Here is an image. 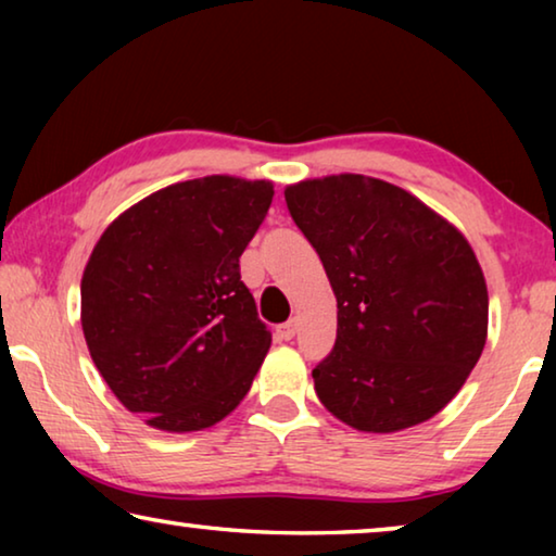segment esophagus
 Instances as JSON below:
<instances>
[{"instance_id":"esophagus-1","label":"esophagus","mask_w":556,"mask_h":556,"mask_svg":"<svg viewBox=\"0 0 556 556\" xmlns=\"http://www.w3.org/2000/svg\"><path fill=\"white\" fill-rule=\"evenodd\" d=\"M296 318H291V321L277 326V338H281V341H291V338L296 336Z\"/></svg>"}]
</instances>
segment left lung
<instances>
[{"label": "left lung", "instance_id": "obj_1", "mask_svg": "<svg viewBox=\"0 0 556 556\" xmlns=\"http://www.w3.org/2000/svg\"><path fill=\"white\" fill-rule=\"evenodd\" d=\"M338 304L336 345L314 368L324 407L390 434L434 417L464 388L488 336V289L468 240L400 186L363 174L285 191Z\"/></svg>", "mask_w": 556, "mask_h": 556}]
</instances>
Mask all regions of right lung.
Masks as SVG:
<instances>
[{
	"label": "right lung",
	"mask_w": 556,
	"mask_h": 556,
	"mask_svg": "<svg viewBox=\"0 0 556 556\" xmlns=\"http://www.w3.org/2000/svg\"><path fill=\"white\" fill-rule=\"evenodd\" d=\"M269 181L203 176L147 195L108 225L80 281L92 363L129 412L201 431L248 394L271 333L240 279Z\"/></svg>",
	"instance_id": "1"
}]
</instances>
